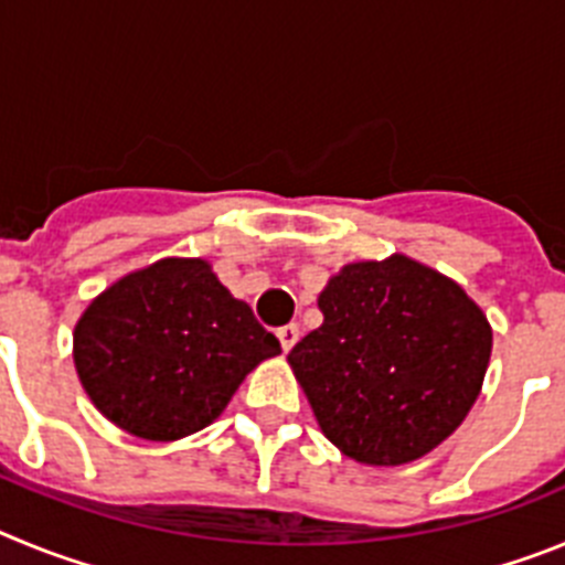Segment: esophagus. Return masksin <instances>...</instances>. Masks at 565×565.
Segmentation results:
<instances>
[{
  "label": "esophagus",
  "instance_id": "esophagus-1",
  "mask_svg": "<svg viewBox=\"0 0 565 565\" xmlns=\"http://www.w3.org/2000/svg\"><path fill=\"white\" fill-rule=\"evenodd\" d=\"M277 337H279V344H282V351H291L294 344H297V339H299V328L297 326H282L277 331Z\"/></svg>",
  "mask_w": 565,
  "mask_h": 565
}]
</instances>
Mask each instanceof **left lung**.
I'll return each instance as SVG.
<instances>
[{
  "mask_svg": "<svg viewBox=\"0 0 565 565\" xmlns=\"http://www.w3.org/2000/svg\"><path fill=\"white\" fill-rule=\"evenodd\" d=\"M322 326L288 353L319 427L348 458L398 467L472 411L492 353L487 313L418 259L348 263L319 294Z\"/></svg>",
  "mask_w": 565,
  "mask_h": 565,
  "instance_id": "obj_1",
  "label": "left lung"
}]
</instances>
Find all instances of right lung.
<instances>
[{
  "label": "right lung",
  "instance_id": "add662e5",
  "mask_svg": "<svg viewBox=\"0 0 565 565\" xmlns=\"http://www.w3.org/2000/svg\"><path fill=\"white\" fill-rule=\"evenodd\" d=\"M282 353L209 259L124 274L78 317L73 362L89 402L124 433L178 441L226 411L243 379Z\"/></svg>",
  "mask_w": 565,
  "mask_h": 565
}]
</instances>
